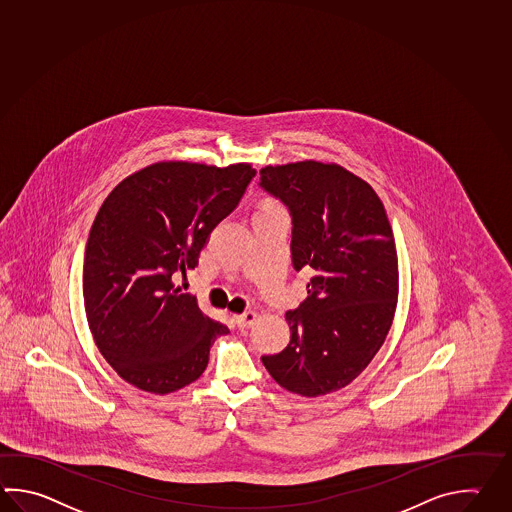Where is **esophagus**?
Returning <instances> with one entry per match:
<instances>
[{
  "label": "esophagus",
  "mask_w": 512,
  "mask_h": 512,
  "mask_svg": "<svg viewBox=\"0 0 512 512\" xmlns=\"http://www.w3.org/2000/svg\"><path fill=\"white\" fill-rule=\"evenodd\" d=\"M257 317H259V313L255 312V310H248V312L233 315V321H235L240 328H246V326H251V324L255 323Z\"/></svg>",
  "instance_id": "obj_1"
}]
</instances>
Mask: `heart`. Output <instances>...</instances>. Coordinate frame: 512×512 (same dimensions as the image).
I'll list each match as a JSON object with an SVG mask.
<instances>
[{
    "instance_id": "heart-1",
    "label": "heart",
    "mask_w": 512,
    "mask_h": 512,
    "mask_svg": "<svg viewBox=\"0 0 512 512\" xmlns=\"http://www.w3.org/2000/svg\"><path fill=\"white\" fill-rule=\"evenodd\" d=\"M272 206H277V204H273V202H266L262 208H272Z\"/></svg>"
}]
</instances>
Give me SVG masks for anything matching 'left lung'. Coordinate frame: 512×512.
Here are the masks:
<instances>
[{
	"mask_svg": "<svg viewBox=\"0 0 512 512\" xmlns=\"http://www.w3.org/2000/svg\"><path fill=\"white\" fill-rule=\"evenodd\" d=\"M261 186L290 208L295 270H313L308 297L286 312L290 345L262 363L293 394L326 396L350 385L390 332L399 293L394 233L372 186L334 162L262 167Z\"/></svg>",
	"mask_w": 512,
	"mask_h": 512,
	"instance_id": "1",
	"label": "left lung"
}]
</instances>
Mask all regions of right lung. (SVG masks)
Masks as SVG:
<instances>
[{"label": "right lung", "mask_w": 512, "mask_h": 512, "mask_svg": "<svg viewBox=\"0 0 512 512\" xmlns=\"http://www.w3.org/2000/svg\"><path fill=\"white\" fill-rule=\"evenodd\" d=\"M253 177L248 162L160 160L124 178L98 209L85 248V315L94 345L129 385L160 396L188 386L215 337L230 332L175 279L199 264Z\"/></svg>", "instance_id": "add662e5"}]
</instances>
